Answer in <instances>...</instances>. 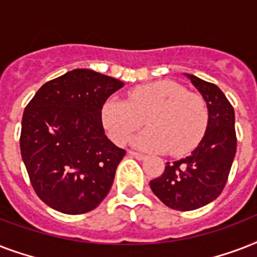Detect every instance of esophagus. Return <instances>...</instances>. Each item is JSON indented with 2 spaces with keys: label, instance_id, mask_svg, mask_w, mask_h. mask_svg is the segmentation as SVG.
Returning a JSON list of instances; mask_svg holds the SVG:
<instances>
[{
  "label": "esophagus",
  "instance_id": "34e87169",
  "mask_svg": "<svg viewBox=\"0 0 257 257\" xmlns=\"http://www.w3.org/2000/svg\"><path fill=\"white\" fill-rule=\"evenodd\" d=\"M129 156L135 157L137 160H144L145 159V155L143 153H139V152H135V151H129Z\"/></svg>",
  "mask_w": 257,
  "mask_h": 257
}]
</instances>
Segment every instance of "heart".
<instances>
[{
    "label": "heart",
    "mask_w": 257,
    "mask_h": 257,
    "mask_svg": "<svg viewBox=\"0 0 257 257\" xmlns=\"http://www.w3.org/2000/svg\"><path fill=\"white\" fill-rule=\"evenodd\" d=\"M145 118L151 128L137 137V147L181 156L204 137L209 110L200 93L171 80L137 86L129 90L126 101L110 97L101 106V122L118 145L126 144Z\"/></svg>",
    "instance_id": "heart-1"
}]
</instances>
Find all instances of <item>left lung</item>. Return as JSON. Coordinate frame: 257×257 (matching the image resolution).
Instances as JSON below:
<instances>
[{
    "instance_id": "obj_1",
    "label": "left lung",
    "mask_w": 257,
    "mask_h": 257,
    "mask_svg": "<svg viewBox=\"0 0 257 257\" xmlns=\"http://www.w3.org/2000/svg\"><path fill=\"white\" fill-rule=\"evenodd\" d=\"M205 98L209 120L197 148L181 160L167 163L163 175L149 185L153 193L176 211H193L219 197L228 181L236 155L235 110L219 86L189 74Z\"/></svg>"
}]
</instances>
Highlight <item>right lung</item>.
I'll use <instances>...</instances> for the list:
<instances>
[{
	"label": "right lung",
	"instance_id": "add662e5",
	"mask_svg": "<svg viewBox=\"0 0 257 257\" xmlns=\"http://www.w3.org/2000/svg\"><path fill=\"white\" fill-rule=\"evenodd\" d=\"M120 80L74 69L38 89L22 116L20 148L34 192L56 211L81 215L110 191L125 156L105 136L101 106Z\"/></svg>",
	"mask_w": 257,
	"mask_h": 257
}]
</instances>
